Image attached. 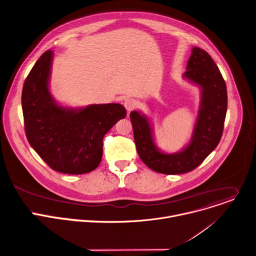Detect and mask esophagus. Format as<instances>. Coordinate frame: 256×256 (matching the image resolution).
Instances as JSON below:
<instances>
[{
  "label": "esophagus",
  "mask_w": 256,
  "mask_h": 256,
  "mask_svg": "<svg viewBox=\"0 0 256 256\" xmlns=\"http://www.w3.org/2000/svg\"><path fill=\"white\" fill-rule=\"evenodd\" d=\"M124 106L126 108L127 112L130 114V112L136 108V102L134 100H132V98H127L124 102Z\"/></svg>",
  "instance_id": "34e87169"
}]
</instances>
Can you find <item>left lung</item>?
Returning <instances> with one entry per match:
<instances>
[{
  "label": "left lung",
  "instance_id": "8db88e82",
  "mask_svg": "<svg viewBox=\"0 0 256 256\" xmlns=\"http://www.w3.org/2000/svg\"><path fill=\"white\" fill-rule=\"evenodd\" d=\"M183 78L200 88V104L188 146L175 154L158 148L150 119L137 110L130 112L134 140L139 158L152 171L166 175L188 173L200 166L218 146L226 112V82L204 50L194 46Z\"/></svg>",
  "mask_w": 256,
  "mask_h": 256
}]
</instances>
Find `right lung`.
<instances>
[{"instance_id": "1", "label": "right lung", "mask_w": 256, "mask_h": 256, "mask_svg": "<svg viewBox=\"0 0 256 256\" xmlns=\"http://www.w3.org/2000/svg\"><path fill=\"white\" fill-rule=\"evenodd\" d=\"M52 56V50L44 52L23 85L21 102L26 137L54 171L86 174L100 164L104 136L127 112L120 104L60 106L48 88Z\"/></svg>"}]
</instances>
